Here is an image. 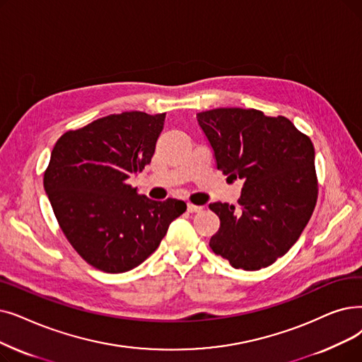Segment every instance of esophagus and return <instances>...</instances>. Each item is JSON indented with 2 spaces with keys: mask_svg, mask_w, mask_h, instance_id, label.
<instances>
[{
  "mask_svg": "<svg viewBox=\"0 0 362 362\" xmlns=\"http://www.w3.org/2000/svg\"><path fill=\"white\" fill-rule=\"evenodd\" d=\"M187 211L189 213H199L202 211L201 206H194V204H187Z\"/></svg>",
  "mask_w": 362,
  "mask_h": 362,
  "instance_id": "obj_1",
  "label": "esophagus"
}]
</instances>
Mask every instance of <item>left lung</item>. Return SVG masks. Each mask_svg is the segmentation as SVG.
I'll list each match as a JSON object with an SVG mask.
<instances>
[{
    "label": "left lung",
    "mask_w": 362,
    "mask_h": 362,
    "mask_svg": "<svg viewBox=\"0 0 362 362\" xmlns=\"http://www.w3.org/2000/svg\"><path fill=\"white\" fill-rule=\"evenodd\" d=\"M197 119L217 170L244 182L240 214L226 202L210 204L220 218L210 247L235 269L266 268L293 247L315 209V149L288 118L257 109L218 107Z\"/></svg>",
    "instance_id": "obj_1"
}]
</instances>
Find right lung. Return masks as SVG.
Instances as JSON below:
<instances>
[{"instance_id":"1","label":"right lung","mask_w":362,"mask_h":362,"mask_svg":"<svg viewBox=\"0 0 362 362\" xmlns=\"http://www.w3.org/2000/svg\"><path fill=\"white\" fill-rule=\"evenodd\" d=\"M165 114L107 115L62 136L44 173V189L62 232L88 264L127 272L158 248L186 204L137 194L129 177L151 163Z\"/></svg>"}]
</instances>
